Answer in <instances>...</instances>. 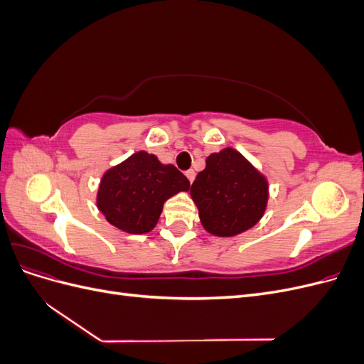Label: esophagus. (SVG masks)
I'll return each instance as SVG.
<instances>
[{
	"instance_id": "1",
	"label": "esophagus",
	"mask_w": 364,
	"mask_h": 364,
	"mask_svg": "<svg viewBox=\"0 0 364 364\" xmlns=\"http://www.w3.org/2000/svg\"><path fill=\"white\" fill-rule=\"evenodd\" d=\"M185 176H186V178H188L190 183H193V181H194V178H196V173H194V170H188V171H185Z\"/></svg>"
}]
</instances>
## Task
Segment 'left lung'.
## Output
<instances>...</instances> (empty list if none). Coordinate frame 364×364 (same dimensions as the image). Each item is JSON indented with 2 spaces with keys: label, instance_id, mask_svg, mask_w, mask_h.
Segmentation results:
<instances>
[{
  "label": "left lung",
  "instance_id": "8db88e82",
  "mask_svg": "<svg viewBox=\"0 0 364 364\" xmlns=\"http://www.w3.org/2000/svg\"><path fill=\"white\" fill-rule=\"evenodd\" d=\"M203 228L217 237H234L258 223L266 211L269 183L234 149L206 158V167L191 185Z\"/></svg>",
  "mask_w": 364,
  "mask_h": 364
}]
</instances>
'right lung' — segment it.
<instances>
[{
	"label": "right lung",
	"instance_id": "add662e5",
	"mask_svg": "<svg viewBox=\"0 0 364 364\" xmlns=\"http://www.w3.org/2000/svg\"><path fill=\"white\" fill-rule=\"evenodd\" d=\"M190 181L155 155L138 151L107 170L97 194V206L106 220L129 234H146L156 226L164 202L188 191Z\"/></svg>",
	"mask_w": 364,
	"mask_h": 364
}]
</instances>
